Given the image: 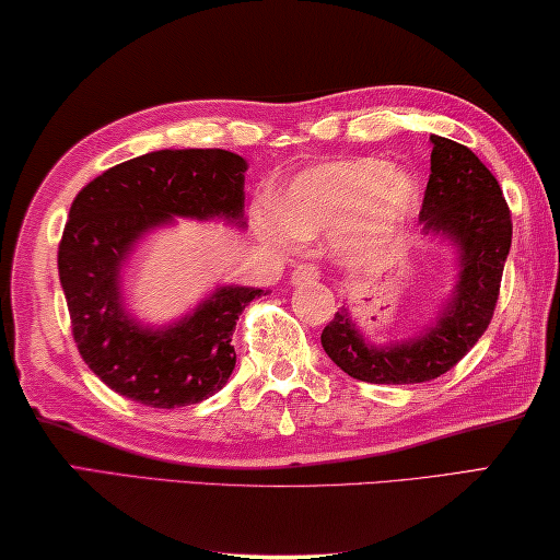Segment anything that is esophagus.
<instances>
[{"label": "esophagus", "mask_w": 560, "mask_h": 560, "mask_svg": "<svg viewBox=\"0 0 560 560\" xmlns=\"http://www.w3.org/2000/svg\"><path fill=\"white\" fill-rule=\"evenodd\" d=\"M319 275H323V270H319V265H315V262H302V265H298L295 270H292L290 282H292V285H300V282L317 280Z\"/></svg>", "instance_id": "esophagus-1"}]
</instances>
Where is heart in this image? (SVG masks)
I'll return each mask as SVG.
<instances>
[{
  "instance_id": "1",
  "label": "heart",
  "mask_w": 560,
  "mask_h": 560,
  "mask_svg": "<svg viewBox=\"0 0 560 560\" xmlns=\"http://www.w3.org/2000/svg\"><path fill=\"white\" fill-rule=\"evenodd\" d=\"M417 208V180L377 159L335 161L310 168L278 198L275 215L260 220L272 245L332 231L347 255H370L399 235Z\"/></svg>"
}]
</instances>
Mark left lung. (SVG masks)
<instances>
[{
    "label": "left lung",
    "instance_id": "obj_1",
    "mask_svg": "<svg viewBox=\"0 0 560 560\" xmlns=\"http://www.w3.org/2000/svg\"><path fill=\"white\" fill-rule=\"evenodd\" d=\"M432 173L419 220L462 250V275L439 323L417 340L377 350L364 345L342 307L323 329L325 352L342 372L372 384L442 377L479 342L493 317L511 247V210L493 173L466 145L432 136Z\"/></svg>",
    "mask_w": 560,
    "mask_h": 560
}]
</instances>
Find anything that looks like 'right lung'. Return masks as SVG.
I'll return each mask as SVG.
<instances>
[{"label": "right lung", "instance_id": "add662e5", "mask_svg": "<svg viewBox=\"0 0 560 560\" xmlns=\"http://www.w3.org/2000/svg\"><path fill=\"white\" fill-rule=\"evenodd\" d=\"M245 161L220 149L155 151L101 173L73 198L59 243V280L81 360L126 399L155 409L198 405L233 374L237 315L260 295L220 288L194 315L163 332L126 317L118 268L128 247L173 215L237 220Z\"/></svg>", "mask_w": 560, "mask_h": 560}]
</instances>
